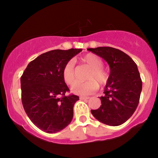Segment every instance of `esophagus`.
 I'll return each mask as SVG.
<instances>
[{"mask_svg": "<svg viewBox=\"0 0 158 158\" xmlns=\"http://www.w3.org/2000/svg\"><path fill=\"white\" fill-rule=\"evenodd\" d=\"M79 98H80L81 100H88V99H89V97H84V96H81Z\"/></svg>", "mask_w": 158, "mask_h": 158, "instance_id": "1", "label": "esophagus"}]
</instances>
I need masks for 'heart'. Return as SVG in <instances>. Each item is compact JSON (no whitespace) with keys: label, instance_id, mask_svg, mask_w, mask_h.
<instances>
[{"label":"heart","instance_id":"b5f03b06","mask_svg":"<svg viewBox=\"0 0 158 158\" xmlns=\"http://www.w3.org/2000/svg\"><path fill=\"white\" fill-rule=\"evenodd\" d=\"M82 62L91 68L86 76L87 82H76L71 87L73 93L79 95H88L98 89V84L104 85L108 79L109 74L103 66V61L100 57L94 54H88L82 58ZM75 64L73 60H69L63 68L62 76L66 84L71 85L75 80Z\"/></svg>","mask_w":158,"mask_h":158}]
</instances>
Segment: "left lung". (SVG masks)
<instances>
[{"label":"left lung","instance_id":"obj_1","mask_svg":"<svg viewBox=\"0 0 158 158\" xmlns=\"http://www.w3.org/2000/svg\"><path fill=\"white\" fill-rule=\"evenodd\" d=\"M108 64L110 73L100 97L101 105L92 110L100 122L117 127L124 123L135 111L140 98L142 82L137 65L129 55L110 47L88 48Z\"/></svg>","mask_w":158,"mask_h":158}]
</instances>
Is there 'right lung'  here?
<instances>
[{
  "label": "right lung",
  "instance_id": "add662e5",
  "mask_svg": "<svg viewBox=\"0 0 158 158\" xmlns=\"http://www.w3.org/2000/svg\"><path fill=\"white\" fill-rule=\"evenodd\" d=\"M82 49L53 50L28 64L21 76L22 103L31 122L48 133L67 127L73 117V106L79 96H66L69 88L62 76L63 68Z\"/></svg>",
  "mask_w": 158,
  "mask_h": 158
}]
</instances>
